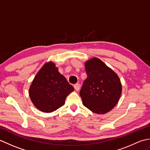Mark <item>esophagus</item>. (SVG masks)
<instances>
[{
    "mask_svg": "<svg viewBox=\"0 0 150 150\" xmlns=\"http://www.w3.org/2000/svg\"><path fill=\"white\" fill-rule=\"evenodd\" d=\"M74 88L76 91H79L80 90V84H75L74 85Z\"/></svg>",
    "mask_w": 150,
    "mask_h": 150,
    "instance_id": "esophagus-1",
    "label": "esophagus"
}]
</instances>
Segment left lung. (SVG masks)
<instances>
[{"mask_svg":"<svg viewBox=\"0 0 150 150\" xmlns=\"http://www.w3.org/2000/svg\"><path fill=\"white\" fill-rule=\"evenodd\" d=\"M87 79L80 91L84 106L93 112L104 114L119 100L122 85L117 73L99 59L94 57L85 62Z\"/></svg>","mask_w":150,"mask_h":150,"instance_id":"left-lung-1","label":"left lung"}]
</instances>
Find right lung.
<instances>
[{
  "instance_id": "right-lung-1",
  "label": "right lung",
  "mask_w": 150,
  "mask_h": 150,
  "mask_svg": "<svg viewBox=\"0 0 150 150\" xmlns=\"http://www.w3.org/2000/svg\"><path fill=\"white\" fill-rule=\"evenodd\" d=\"M74 90L53 62L44 64L29 89L30 99L38 110L50 113L65 103L66 97Z\"/></svg>"
}]
</instances>
